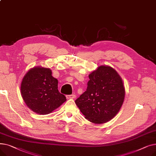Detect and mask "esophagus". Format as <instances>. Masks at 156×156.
I'll return each instance as SVG.
<instances>
[{"label": "esophagus", "instance_id": "34e87169", "mask_svg": "<svg viewBox=\"0 0 156 156\" xmlns=\"http://www.w3.org/2000/svg\"><path fill=\"white\" fill-rule=\"evenodd\" d=\"M66 98H67V99H75L76 95H75V94L68 95H66Z\"/></svg>", "mask_w": 156, "mask_h": 156}]
</instances>
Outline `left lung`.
<instances>
[{
	"mask_svg": "<svg viewBox=\"0 0 156 156\" xmlns=\"http://www.w3.org/2000/svg\"><path fill=\"white\" fill-rule=\"evenodd\" d=\"M88 77L87 90L75 103L85 119L105 123L116 115L124 102L123 82L117 71L107 65L98 66Z\"/></svg>",
	"mask_w": 156,
	"mask_h": 156,
	"instance_id": "1",
	"label": "left lung"
}]
</instances>
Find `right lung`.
<instances>
[{"instance_id": "1", "label": "right lung", "mask_w": 156, "mask_h": 156, "mask_svg": "<svg viewBox=\"0 0 156 156\" xmlns=\"http://www.w3.org/2000/svg\"><path fill=\"white\" fill-rule=\"evenodd\" d=\"M21 94L27 107L41 115L51 113L66 101L58 90V80L52 76L51 69L42 66L31 68L26 73Z\"/></svg>"}]
</instances>
